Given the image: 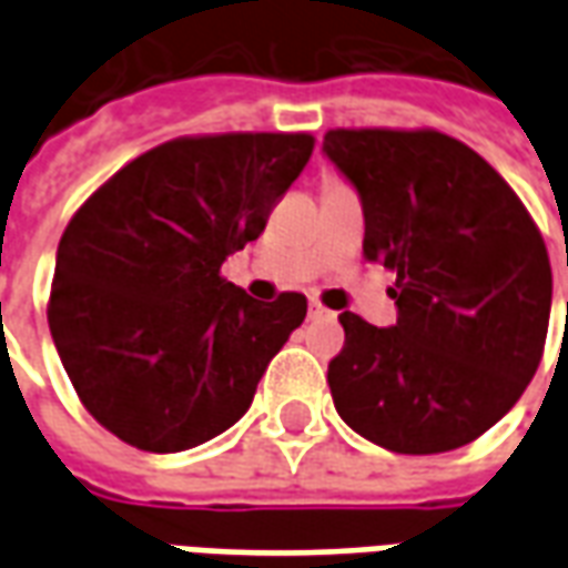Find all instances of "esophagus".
<instances>
[{
  "label": "esophagus",
  "mask_w": 568,
  "mask_h": 568,
  "mask_svg": "<svg viewBox=\"0 0 568 568\" xmlns=\"http://www.w3.org/2000/svg\"><path fill=\"white\" fill-rule=\"evenodd\" d=\"M332 310L322 307L320 301H310V320H332Z\"/></svg>",
  "instance_id": "34e87169"
}]
</instances>
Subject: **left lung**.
<instances>
[{
    "mask_svg": "<svg viewBox=\"0 0 568 568\" xmlns=\"http://www.w3.org/2000/svg\"><path fill=\"white\" fill-rule=\"evenodd\" d=\"M322 149L356 185L362 252L395 271L398 307L393 328L341 313L334 407L386 450H456L517 405L541 362L554 292L545 240L511 185L447 133L337 128Z\"/></svg>",
    "mask_w": 568,
    "mask_h": 568,
    "instance_id": "obj_1",
    "label": "left lung"
}]
</instances>
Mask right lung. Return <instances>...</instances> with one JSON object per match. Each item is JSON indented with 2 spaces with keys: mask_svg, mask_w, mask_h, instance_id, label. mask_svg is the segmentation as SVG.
Returning <instances> with one entry per match:
<instances>
[{
  "mask_svg": "<svg viewBox=\"0 0 568 568\" xmlns=\"http://www.w3.org/2000/svg\"><path fill=\"white\" fill-rule=\"evenodd\" d=\"M310 154V133L179 136L121 166L72 215L48 325L81 405L115 438L179 453L246 414L307 297L261 304L222 264L258 240Z\"/></svg>",
  "mask_w": 568,
  "mask_h": 568,
  "instance_id": "obj_1",
  "label": "right lung"
}]
</instances>
